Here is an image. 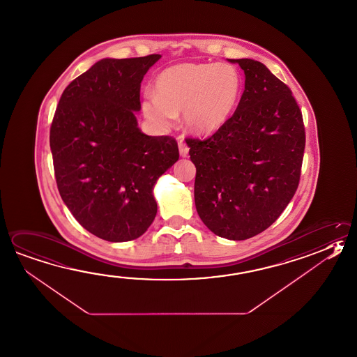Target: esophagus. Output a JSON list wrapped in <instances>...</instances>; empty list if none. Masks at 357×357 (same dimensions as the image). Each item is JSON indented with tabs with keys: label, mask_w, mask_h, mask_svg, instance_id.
I'll return each mask as SVG.
<instances>
[{
	"label": "esophagus",
	"mask_w": 357,
	"mask_h": 357,
	"mask_svg": "<svg viewBox=\"0 0 357 357\" xmlns=\"http://www.w3.org/2000/svg\"><path fill=\"white\" fill-rule=\"evenodd\" d=\"M178 146H179V154H181V156L185 158L189 153L188 145L181 140V142H178Z\"/></svg>",
	"instance_id": "esophagus-1"
}]
</instances>
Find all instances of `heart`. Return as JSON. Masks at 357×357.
Instances as JSON below:
<instances>
[{
	"label": "heart",
	"mask_w": 357,
	"mask_h": 357,
	"mask_svg": "<svg viewBox=\"0 0 357 357\" xmlns=\"http://www.w3.org/2000/svg\"><path fill=\"white\" fill-rule=\"evenodd\" d=\"M241 91V75L229 63H183L156 77L154 94L144 96L142 114L155 128L167 131L183 112L190 132L213 134L235 111Z\"/></svg>",
	"instance_id": "1"
}]
</instances>
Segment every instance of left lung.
I'll list each match as a JSON object with an SVG mask.
<instances>
[{
    "mask_svg": "<svg viewBox=\"0 0 357 357\" xmlns=\"http://www.w3.org/2000/svg\"><path fill=\"white\" fill-rule=\"evenodd\" d=\"M245 73V91L222 128L187 139L197 173L195 208L215 235L246 240L282 215L296 193L305 131L290 88L260 61L229 59Z\"/></svg>",
    "mask_w": 357,
    "mask_h": 357,
    "instance_id": "1",
    "label": "left lung"
}]
</instances>
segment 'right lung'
<instances>
[{"mask_svg":"<svg viewBox=\"0 0 357 357\" xmlns=\"http://www.w3.org/2000/svg\"><path fill=\"white\" fill-rule=\"evenodd\" d=\"M160 58L97 61L68 84L52 122L61 199L84 229L111 243L149 229L158 209L154 184L179 159L174 137L142 134L135 117L142 78Z\"/></svg>","mask_w":357,"mask_h":357,"instance_id":"1","label":"right lung"}]
</instances>
